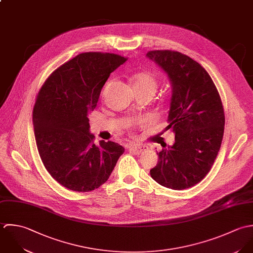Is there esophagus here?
Listing matches in <instances>:
<instances>
[{"instance_id":"obj_1","label":"esophagus","mask_w":253,"mask_h":253,"mask_svg":"<svg viewBox=\"0 0 253 253\" xmlns=\"http://www.w3.org/2000/svg\"><path fill=\"white\" fill-rule=\"evenodd\" d=\"M147 150V147L142 146V145H138V146H130L129 147V152H133L135 154H140L143 152H145Z\"/></svg>"}]
</instances>
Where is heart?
<instances>
[{"label": "heart", "instance_id": "heart-1", "mask_svg": "<svg viewBox=\"0 0 253 253\" xmlns=\"http://www.w3.org/2000/svg\"><path fill=\"white\" fill-rule=\"evenodd\" d=\"M130 81H131L133 90L137 95L146 94V95L152 96V98L158 88V81L156 76L152 73V71H149V70H143L135 73L130 78ZM109 84L110 83H108L105 86L102 95H104L105 91L108 89ZM131 125L132 124L130 123L128 126L130 127Z\"/></svg>", "mask_w": 253, "mask_h": 253}]
</instances>
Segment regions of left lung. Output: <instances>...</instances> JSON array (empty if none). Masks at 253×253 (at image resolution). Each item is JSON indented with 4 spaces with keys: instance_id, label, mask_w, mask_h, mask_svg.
<instances>
[{
    "instance_id": "obj_1",
    "label": "left lung",
    "mask_w": 253,
    "mask_h": 253,
    "mask_svg": "<svg viewBox=\"0 0 253 253\" xmlns=\"http://www.w3.org/2000/svg\"><path fill=\"white\" fill-rule=\"evenodd\" d=\"M169 76L172 97L168 114L175 143L157 152L151 176L172 190L191 188L207 175L221 147L225 114L218 90L202 65L176 51H148Z\"/></svg>"
}]
</instances>
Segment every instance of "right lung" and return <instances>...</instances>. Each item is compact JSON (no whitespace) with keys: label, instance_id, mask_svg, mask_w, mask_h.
<instances>
[{"label":"right lung","instance_id":"add662e5","mask_svg":"<svg viewBox=\"0 0 253 253\" xmlns=\"http://www.w3.org/2000/svg\"><path fill=\"white\" fill-rule=\"evenodd\" d=\"M126 60L109 52L80 53L56 68L38 92L33 108L38 152L51 177L68 190L101 187L124 152L111 141L95 145L88 115L110 73Z\"/></svg>","mask_w":253,"mask_h":253}]
</instances>
